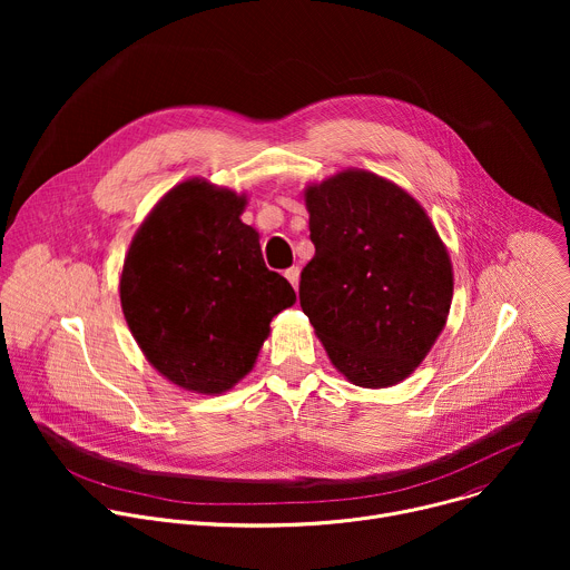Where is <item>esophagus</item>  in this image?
<instances>
[{"instance_id":"obj_1","label":"esophagus","mask_w":570,"mask_h":570,"mask_svg":"<svg viewBox=\"0 0 570 570\" xmlns=\"http://www.w3.org/2000/svg\"><path fill=\"white\" fill-rule=\"evenodd\" d=\"M284 277L291 282V286L297 291V284H299V268L297 266H293V268H288L286 273H284Z\"/></svg>"}]
</instances>
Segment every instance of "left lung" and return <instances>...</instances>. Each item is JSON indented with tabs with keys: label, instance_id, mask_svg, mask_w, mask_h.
<instances>
[{
	"label": "left lung",
	"instance_id": "obj_1",
	"mask_svg": "<svg viewBox=\"0 0 570 570\" xmlns=\"http://www.w3.org/2000/svg\"><path fill=\"white\" fill-rule=\"evenodd\" d=\"M315 257L299 306L332 363L363 387L409 376L444 330L453 273L422 205L396 185L345 171L306 189Z\"/></svg>",
	"mask_w": 570,
	"mask_h": 570
}]
</instances>
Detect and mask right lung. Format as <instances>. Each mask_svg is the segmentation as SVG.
Segmentation results:
<instances>
[{"label": "right lung", "instance_id": "obj_1", "mask_svg": "<svg viewBox=\"0 0 570 570\" xmlns=\"http://www.w3.org/2000/svg\"><path fill=\"white\" fill-rule=\"evenodd\" d=\"M246 198L187 180L137 229L121 273V308L150 365L180 387L218 394L246 376L271 320L295 302L266 268Z\"/></svg>", "mask_w": 570, "mask_h": 570}]
</instances>
